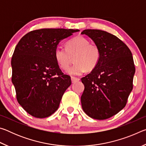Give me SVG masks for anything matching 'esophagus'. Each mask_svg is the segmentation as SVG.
I'll return each mask as SVG.
<instances>
[{
    "instance_id": "obj_1",
    "label": "esophagus",
    "mask_w": 146,
    "mask_h": 146,
    "mask_svg": "<svg viewBox=\"0 0 146 146\" xmlns=\"http://www.w3.org/2000/svg\"><path fill=\"white\" fill-rule=\"evenodd\" d=\"M71 82H72V83H75L76 82H78V81L80 80V78H75V77H71Z\"/></svg>"
}]
</instances>
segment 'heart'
Returning <instances> with one entry per match:
<instances>
[{
    "instance_id": "1",
    "label": "heart",
    "mask_w": 146,
    "mask_h": 146,
    "mask_svg": "<svg viewBox=\"0 0 146 146\" xmlns=\"http://www.w3.org/2000/svg\"><path fill=\"white\" fill-rule=\"evenodd\" d=\"M56 62L63 70H67L71 62V57L75 55V63L67 70L71 76L81 75L86 70L91 71L99 62L101 52L97 44L90 43L88 39L82 36H76L66 44V49L58 46L55 50Z\"/></svg>"
}]
</instances>
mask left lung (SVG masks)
<instances>
[{"instance_id":"1","label":"left lung","mask_w":146,"mask_h":146,"mask_svg":"<svg viewBox=\"0 0 146 146\" xmlns=\"http://www.w3.org/2000/svg\"><path fill=\"white\" fill-rule=\"evenodd\" d=\"M81 34L91 38L101 52L97 67L81 79L84 85L82 108L91 118L107 119L125 107L133 90L132 53L122 40L106 31L84 29Z\"/></svg>"}]
</instances>
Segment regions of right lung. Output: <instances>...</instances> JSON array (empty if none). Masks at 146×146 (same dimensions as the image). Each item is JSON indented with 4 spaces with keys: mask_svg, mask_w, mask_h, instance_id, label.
Masks as SVG:
<instances>
[{
    "mask_svg": "<svg viewBox=\"0 0 146 146\" xmlns=\"http://www.w3.org/2000/svg\"><path fill=\"white\" fill-rule=\"evenodd\" d=\"M78 29H40L22 38L11 58L12 83L17 99L26 111L36 118L49 117L58 110L63 94L71 84L55 58L63 39Z\"/></svg>",
    "mask_w": 146,
    "mask_h": 146,
    "instance_id": "add662e5",
    "label": "right lung"
}]
</instances>
